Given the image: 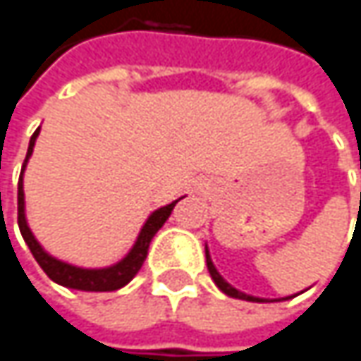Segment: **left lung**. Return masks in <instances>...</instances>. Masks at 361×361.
Returning <instances> with one entry per match:
<instances>
[{
    "label": "left lung",
    "instance_id": "8db88e82",
    "mask_svg": "<svg viewBox=\"0 0 361 361\" xmlns=\"http://www.w3.org/2000/svg\"><path fill=\"white\" fill-rule=\"evenodd\" d=\"M204 255H207V267H209V274H211V278H213V282L219 286V290L221 293H226L228 297H234V299H243V301H255V303H261L263 299H259V297H251V295H245V293H240V290H236L232 284H228L224 278H221V274L215 269V265H213V261H211V255H209V249L204 247ZM286 299H290V297H286ZM284 299V301H286Z\"/></svg>",
    "mask_w": 361,
    "mask_h": 361
}]
</instances>
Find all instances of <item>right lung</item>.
<instances>
[{"instance_id":"add662e5","label":"right lung","mask_w":361,"mask_h":361,"mask_svg":"<svg viewBox=\"0 0 361 361\" xmlns=\"http://www.w3.org/2000/svg\"><path fill=\"white\" fill-rule=\"evenodd\" d=\"M39 135V129L31 135V142H29V150H27V159H25V165H23V171H20V180H18V228H20V234L25 238V243L29 245V249L33 252L35 261L41 265V269L56 282V284H62L66 288H77V290H90V293H106V290H116V288H123L137 271L140 267L144 265V259L148 255V247L154 238V234L163 228V224L169 219L173 207L178 204L171 202L167 207H161L157 209L144 224L133 249L127 252L118 263L110 265V267H102V269H83V267H77V265H71V263H64L51 255L41 249V245L35 240L31 228L27 226V217H25V190H23V173H25V167L33 154V146H35V140Z\"/></svg>"}]
</instances>
